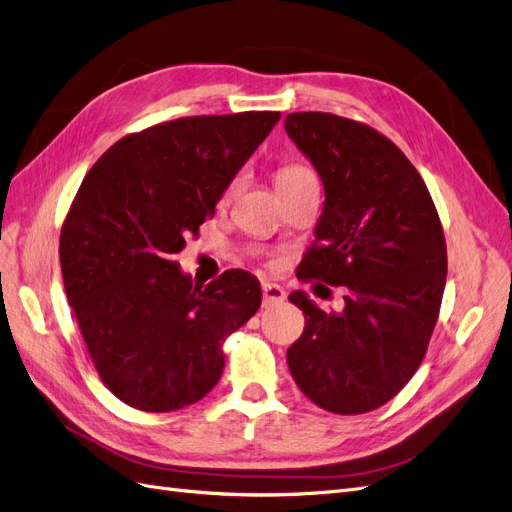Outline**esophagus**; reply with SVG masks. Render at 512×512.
Returning a JSON list of instances; mask_svg holds the SVG:
<instances>
[{"label": "esophagus", "instance_id": "1", "mask_svg": "<svg viewBox=\"0 0 512 512\" xmlns=\"http://www.w3.org/2000/svg\"><path fill=\"white\" fill-rule=\"evenodd\" d=\"M284 297H286V292L282 290V286H277V284H262V301H265V305L282 303Z\"/></svg>", "mask_w": 512, "mask_h": 512}]
</instances>
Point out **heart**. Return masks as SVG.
<instances>
[{"mask_svg": "<svg viewBox=\"0 0 512 512\" xmlns=\"http://www.w3.org/2000/svg\"><path fill=\"white\" fill-rule=\"evenodd\" d=\"M307 175H312V173H309V170H307L305 166L286 164V166H282V168H277V173H275V185H277V188H280V185H286V183H294V181H299V179H305ZM237 185H239V179L232 181L228 190L235 192Z\"/></svg>", "mask_w": 512, "mask_h": 512, "instance_id": "1", "label": "heart"}]
</instances>
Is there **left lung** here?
<instances>
[{"instance_id": "1", "label": "left lung", "mask_w": 512, "mask_h": 512, "mask_svg": "<svg viewBox=\"0 0 512 512\" xmlns=\"http://www.w3.org/2000/svg\"><path fill=\"white\" fill-rule=\"evenodd\" d=\"M284 126L324 185L297 275L344 288L342 312L290 294L305 329L288 367L316 406L363 414L404 389L427 352L446 284L442 224L418 170L374 128L331 113H290Z\"/></svg>"}]
</instances>
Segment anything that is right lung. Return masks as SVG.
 <instances>
[{"instance_id": "right-lung-1", "label": "right lung", "mask_w": 512, "mask_h": 512, "mask_svg": "<svg viewBox=\"0 0 512 512\" xmlns=\"http://www.w3.org/2000/svg\"><path fill=\"white\" fill-rule=\"evenodd\" d=\"M280 117L158 123L123 136L83 179L61 228V275L91 361L123 404H196L222 376L224 339L258 312L256 277L230 269L194 286L175 254Z\"/></svg>"}]
</instances>
